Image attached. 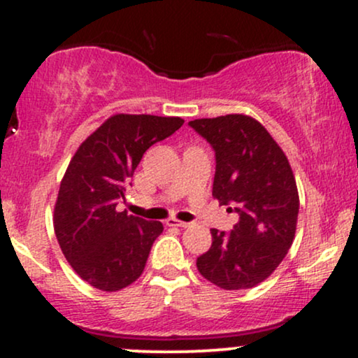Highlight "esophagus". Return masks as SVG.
Instances as JSON below:
<instances>
[{"label":"esophagus","mask_w":358,"mask_h":358,"mask_svg":"<svg viewBox=\"0 0 358 358\" xmlns=\"http://www.w3.org/2000/svg\"><path fill=\"white\" fill-rule=\"evenodd\" d=\"M166 225L168 227H180V229L190 227V224H188V222H182V220H176V219H168Z\"/></svg>","instance_id":"34e87169"}]
</instances>
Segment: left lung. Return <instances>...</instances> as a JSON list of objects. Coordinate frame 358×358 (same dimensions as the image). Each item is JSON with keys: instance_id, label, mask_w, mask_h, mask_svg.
I'll use <instances>...</instances> for the list:
<instances>
[{"instance_id": "1", "label": "left lung", "mask_w": 358, "mask_h": 358, "mask_svg": "<svg viewBox=\"0 0 358 358\" xmlns=\"http://www.w3.org/2000/svg\"><path fill=\"white\" fill-rule=\"evenodd\" d=\"M215 151L212 195L239 222L212 229V245L196 257L205 279L222 289H248L281 264L293 244L299 196L286 155L266 127L244 114L188 122Z\"/></svg>"}]
</instances>
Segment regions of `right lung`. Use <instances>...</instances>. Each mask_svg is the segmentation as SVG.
<instances>
[{"instance_id": "right-lung-1", "label": "right lung", "mask_w": 358, "mask_h": 358, "mask_svg": "<svg viewBox=\"0 0 358 358\" xmlns=\"http://www.w3.org/2000/svg\"><path fill=\"white\" fill-rule=\"evenodd\" d=\"M182 117L116 114L79 146L65 171L53 227L72 269L90 286L119 291L145 271L162 222L119 212L131 176L155 143L180 129Z\"/></svg>"}]
</instances>
